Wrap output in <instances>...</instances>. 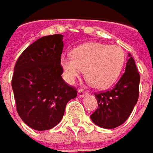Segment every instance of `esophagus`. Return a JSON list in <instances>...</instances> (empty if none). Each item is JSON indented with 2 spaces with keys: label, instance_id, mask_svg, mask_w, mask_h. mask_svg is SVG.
<instances>
[{
  "label": "esophagus",
  "instance_id": "esophagus-1",
  "mask_svg": "<svg viewBox=\"0 0 153 153\" xmlns=\"http://www.w3.org/2000/svg\"><path fill=\"white\" fill-rule=\"evenodd\" d=\"M86 94H87V91H85V90L79 89L78 91V95H79V97H82L86 95Z\"/></svg>",
  "mask_w": 153,
  "mask_h": 153
}]
</instances>
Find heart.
Listing matches in <instances>:
<instances>
[{
	"label": "heart",
	"instance_id": "b5f03b06",
	"mask_svg": "<svg viewBox=\"0 0 153 153\" xmlns=\"http://www.w3.org/2000/svg\"><path fill=\"white\" fill-rule=\"evenodd\" d=\"M125 53L118 45L89 43L76 48L73 56L61 59L66 79L73 83L77 78L86 77L96 88L104 89L115 83L125 63Z\"/></svg>",
	"mask_w": 153,
	"mask_h": 153
}]
</instances>
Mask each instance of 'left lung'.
<instances>
[{"label": "left lung", "instance_id": "left-lung-1", "mask_svg": "<svg viewBox=\"0 0 153 153\" xmlns=\"http://www.w3.org/2000/svg\"><path fill=\"white\" fill-rule=\"evenodd\" d=\"M140 76L134 60L128 54L125 73L110 91L96 93L97 109L91 119L96 125L112 129L121 126L129 117L139 98Z\"/></svg>", "mask_w": 153, "mask_h": 153}]
</instances>
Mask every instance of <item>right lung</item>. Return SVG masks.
Listing matches in <instances>:
<instances>
[{
	"label": "right lung",
	"mask_w": 153,
	"mask_h": 153,
	"mask_svg": "<svg viewBox=\"0 0 153 153\" xmlns=\"http://www.w3.org/2000/svg\"><path fill=\"white\" fill-rule=\"evenodd\" d=\"M62 40L61 34L37 39L24 50L14 67L12 88L17 112L37 131L56 126L68 102L77 96V90L62 77Z\"/></svg>",
	"instance_id": "obj_1"
}]
</instances>
